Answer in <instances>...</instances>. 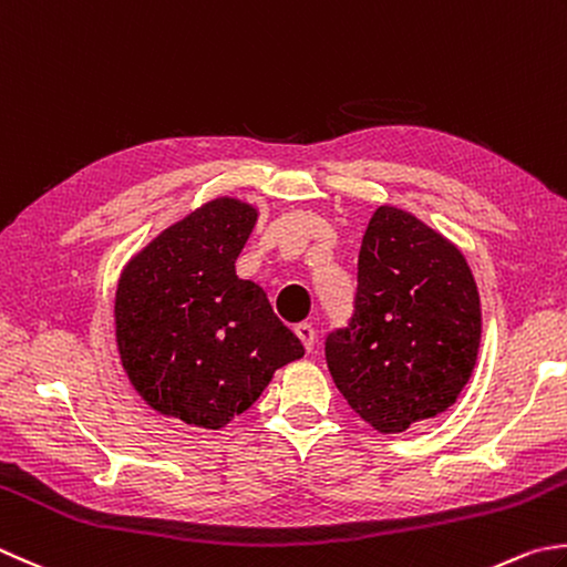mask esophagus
<instances>
[{"label":"esophagus","instance_id":"obj_1","mask_svg":"<svg viewBox=\"0 0 567 567\" xmlns=\"http://www.w3.org/2000/svg\"><path fill=\"white\" fill-rule=\"evenodd\" d=\"M295 334H297V339H299V341H302V347L307 349V353H312V351H315L317 331H315V327H312V324H299V327H295Z\"/></svg>","mask_w":567,"mask_h":567}]
</instances>
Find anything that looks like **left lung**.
Returning a JSON list of instances; mask_svg holds the SVG:
<instances>
[{
    "label": "left lung",
    "instance_id": "left-lung-1",
    "mask_svg": "<svg viewBox=\"0 0 567 567\" xmlns=\"http://www.w3.org/2000/svg\"><path fill=\"white\" fill-rule=\"evenodd\" d=\"M480 339V290L462 250L410 210L375 208L357 312L327 339L331 379L353 413L383 435L445 413L470 381Z\"/></svg>",
    "mask_w": 567,
    "mask_h": 567
}]
</instances>
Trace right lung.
Masks as SVG:
<instances>
[{
    "mask_svg": "<svg viewBox=\"0 0 567 567\" xmlns=\"http://www.w3.org/2000/svg\"><path fill=\"white\" fill-rule=\"evenodd\" d=\"M260 210L216 196L164 228L120 272L115 341L132 388L159 415L226 427L305 347L236 275Z\"/></svg>",
    "mask_w": 567,
    "mask_h": 567,
    "instance_id": "1",
    "label": "right lung"
}]
</instances>
